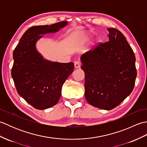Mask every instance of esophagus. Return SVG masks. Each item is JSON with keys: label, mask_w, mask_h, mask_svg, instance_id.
<instances>
[{"label": "esophagus", "mask_w": 147, "mask_h": 147, "mask_svg": "<svg viewBox=\"0 0 147 147\" xmlns=\"http://www.w3.org/2000/svg\"><path fill=\"white\" fill-rule=\"evenodd\" d=\"M81 62L80 61H75L74 62V67L75 68H80L81 67Z\"/></svg>", "instance_id": "1"}]
</instances>
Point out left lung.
I'll use <instances>...</instances> for the list:
<instances>
[{"instance_id": "8db88e82", "label": "left lung", "mask_w": 147, "mask_h": 147, "mask_svg": "<svg viewBox=\"0 0 147 147\" xmlns=\"http://www.w3.org/2000/svg\"><path fill=\"white\" fill-rule=\"evenodd\" d=\"M109 41L98 43L82 55L85 98L90 105L105 110L117 107L134 88L137 72L136 58L125 36L108 29Z\"/></svg>"}]
</instances>
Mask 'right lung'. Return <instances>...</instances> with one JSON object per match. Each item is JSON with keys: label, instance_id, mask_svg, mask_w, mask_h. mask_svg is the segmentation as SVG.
I'll list each match as a JSON object with an SVG mask.
<instances>
[{"label": "right lung", "instance_id": "right-lung-1", "mask_svg": "<svg viewBox=\"0 0 147 147\" xmlns=\"http://www.w3.org/2000/svg\"><path fill=\"white\" fill-rule=\"evenodd\" d=\"M67 24L64 21L52 25L35 26L24 33L13 52L11 76L18 94L39 110L57 104L64 82L73 72V62L60 63L43 59L35 43L43 34L56 32Z\"/></svg>", "mask_w": 147, "mask_h": 147}]
</instances>
